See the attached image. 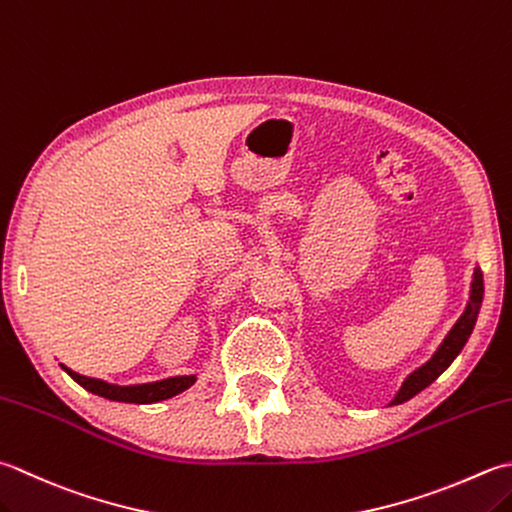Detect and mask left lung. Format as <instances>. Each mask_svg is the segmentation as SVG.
I'll list each match as a JSON object with an SVG mask.
<instances>
[{
    "mask_svg": "<svg viewBox=\"0 0 512 512\" xmlns=\"http://www.w3.org/2000/svg\"><path fill=\"white\" fill-rule=\"evenodd\" d=\"M482 299H484V275H482V270L475 268L473 282H470V297H468V304H466V310L462 313V317H459L457 324L450 328V333L444 337V342L439 344L435 355L430 357L424 366H419L404 379L402 388L397 390V395L393 397V402L390 404L397 406V404L408 402V399H413L417 393H422L426 386L433 384L450 364H453V359L462 353V348L466 346L470 333H473L479 308H482Z\"/></svg>",
    "mask_w": 512,
    "mask_h": 512,
    "instance_id": "left-lung-1",
    "label": "left lung"
}]
</instances>
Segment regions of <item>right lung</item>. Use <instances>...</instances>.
<instances>
[{
    "mask_svg": "<svg viewBox=\"0 0 512 512\" xmlns=\"http://www.w3.org/2000/svg\"><path fill=\"white\" fill-rule=\"evenodd\" d=\"M66 373L75 379V382L86 388L88 393L99 395L104 399H110V402H124V404H155L162 402V399H170L179 393H184L186 388L193 386L197 382V375H179V377H168V379H159V382H150V384H135V386H117V384H108L104 379H95V377H86L79 375L75 370H70L62 364Z\"/></svg>",
    "mask_w": 512,
    "mask_h": 512,
    "instance_id": "1",
    "label": "right lung"
}]
</instances>
